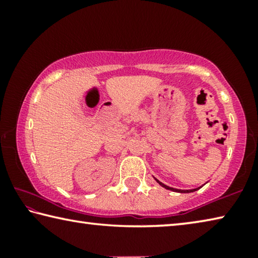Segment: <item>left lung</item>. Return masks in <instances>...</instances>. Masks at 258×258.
Masks as SVG:
<instances>
[{
	"instance_id": "1",
	"label": "left lung",
	"mask_w": 258,
	"mask_h": 258,
	"mask_svg": "<svg viewBox=\"0 0 258 258\" xmlns=\"http://www.w3.org/2000/svg\"><path fill=\"white\" fill-rule=\"evenodd\" d=\"M155 180L159 183V184L161 185V186H164L165 189H167V190H171V191H174V192H181V194H189V192H194V191H197V190H199L200 187L202 186H199V187H197V189H192V190H180V189H174V187H171V186H167V185H165L164 183H161L160 181H158L157 180V178H155Z\"/></svg>"
}]
</instances>
